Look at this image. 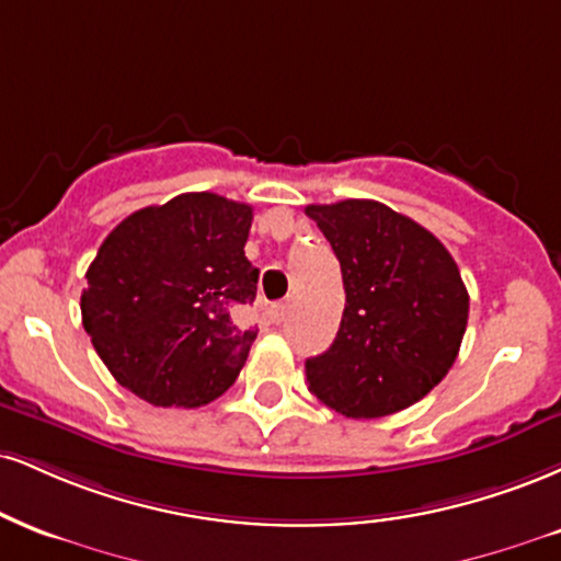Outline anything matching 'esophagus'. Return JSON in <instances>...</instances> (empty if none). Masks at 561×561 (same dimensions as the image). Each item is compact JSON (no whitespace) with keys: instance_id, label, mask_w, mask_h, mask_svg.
Returning <instances> with one entry per match:
<instances>
[{"instance_id":"esophagus-1","label":"esophagus","mask_w":561,"mask_h":561,"mask_svg":"<svg viewBox=\"0 0 561 561\" xmlns=\"http://www.w3.org/2000/svg\"><path fill=\"white\" fill-rule=\"evenodd\" d=\"M268 313H272V321L282 323V321L287 319V302H274V306H272V310H268Z\"/></svg>"}]
</instances>
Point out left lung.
I'll return each instance as SVG.
<instances>
[{
	"label": "left lung",
	"instance_id": "left-lung-1",
	"mask_svg": "<svg viewBox=\"0 0 561 561\" xmlns=\"http://www.w3.org/2000/svg\"><path fill=\"white\" fill-rule=\"evenodd\" d=\"M342 266L345 313L306 360L310 394L345 417H383L428 394L460 353L470 298L447 248L379 201L308 206Z\"/></svg>",
	"mask_w": 561,
	"mask_h": 561
}]
</instances>
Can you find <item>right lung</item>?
<instances>
[{"mask_svg":"<svg viewBox=\"0 0 561 561\" xmlns=\"http://www.w3.org/2000/svg\"><path fill=\"white\" fill-rule=\"evenodd\" d=\"M253 208L182 193L119 221L88 266L83 329L110 374L157 408H201L232 387L255 329L259 268L245 259Z\"/></svg>","mask_w":561,"mask_h":561,"instance_id":"1","label":"right lung"}]
</instances>
